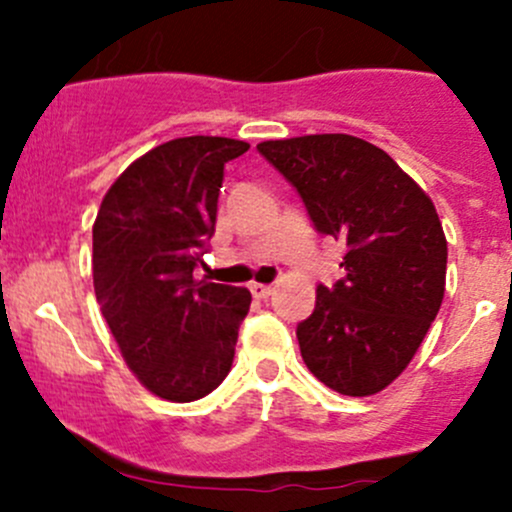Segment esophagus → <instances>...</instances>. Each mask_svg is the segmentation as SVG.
Returning <instances> with one entry per match:
<instances>
[{
  "instance_id": "34e87169",
  "label": "esophagus",
  "mask_w": 512,
  "mask_h": 512,
  "mask_svg": "<svg viewBox=\"0 0 512 512\" xmlns=\"http://www.w3.org/2000/svg\"><path fill=\"white\" fill-rule=\"evenodd\" d=\"M272 289H275V287H272V285H262V282H252V285H250V292L255 294L257 299H267L272 294Z\"/></svg>"
}]
</instances>
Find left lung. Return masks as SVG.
I'll use <instances>...</instances> for the list:
<instances>
[{
    "mask_svg": "<svg viewBox=\"0 0 512 512\" xmlns=\"http://www.w3.org/2000/svg\"><path fill=\"white\" fill-rule=\"evenodd\" d=\"M302 195L314 227L347 242L344 280L317 287L299 322L307 369L344 396H371L409 366L446 292L436 205L396 160L347 133L257 146Z\"/></svg>",
    "mask_w": 512,
    "mask_h": 512,
    "instance_id": "left-lung-1",
    "label": "left lung"
}]
</instances>
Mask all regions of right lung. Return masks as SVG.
I'll use <instances>...</instances> for the list:
<instances>
[{"label": "right lung", "instance_id": "right-lung-1", "mask_svg": "<svg viewBox=\"0 0 512 512\" xmlns=\"http://www.w3.org/2000/svg\"><path fill=\"white\" fill-rule=\"evenodd\" d=\"M250 143L188 136L136 158L94 223V289L128 369L175 404L203 399L232 366L252 294L195 280L213 237L227 160Z\"/></svg>", "mask_w": 512, "mask_h": 512}]
</instances>
